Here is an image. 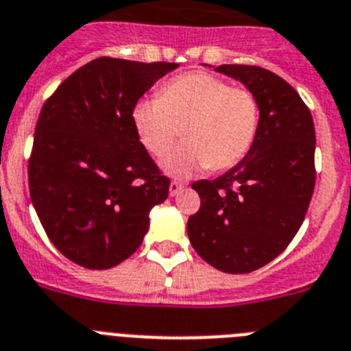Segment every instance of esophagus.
<instances>
[{
    "instance_id": "1",
    "label": "esophagus",
    "mask_w": 351,
    "mask_h": 351,
    "mask_svg": "<svg viewBox=\"0 0 351 351\" xmlns=\"http://www.w3.org/2000/svg\"><path fill=\"white\" fill-rule=\"evenodd\" d=\"M182 188H184V186H182L181 182H178V181H172V182H170V186H169V193H170V197L179 195V193H181Z\"/></svg>"
}]
</instances>
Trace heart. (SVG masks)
Masks as SVG:
<instances>
[{"label":"heart","mask_w":351,"mask_h":351,"mask_svg":"<svg viewBox=\"0 0 351 351\" xmlns=\"http://www.w3.org/2000/svg\"><path fill=\"white\" fill-rule=\"evenodd\" d=\"M131 122L140 143L154 156L169 151L182 128L184 143L161 161L165 173L182 179L206 167L227 170L243 160L256 138L259 104L250 90L195 71L173 77L160 97L136 101Z\"/></svg>","instance_id":"heart-1"}]
</instances>
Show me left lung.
Wrapping results in <instances>:
<instances>
[{"label": "left lung", "instance_id": "1", "mask_svg": "<svg viewBox=\"0 0 351 351\" xmlns=\"http://www.w3.org/2000/svg\"><path fill=\"white\" fill-rule=\"evenodd\" d=\"M215 71L256 95L259 124L243 160L191 184L200 209L188 220V238L220 271L248 274L274 261L300 229L316 181V134L309 108L280 76L256 65Z\"/></svg>", "mask_w": 351, "mask_h": 351}]
</instances>
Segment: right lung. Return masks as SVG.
Listing matches in <instances>:
<instances>
[{
    "instance_id": "add662e5",
    "label": "right lung",
    "mask_w": 351,
    "mask_h": 351,
    "mask_svg": "<svg viewBox=\"0 0 351 351\" xmlns=\"http://www.w3.org/2000/svg\"><path fill=\"white\" fill-rule=\"evenodd\" d=\"M167 62L95 58L65 80L38 115L28 163L29 195L60 252L88 269L128 259L149 230V213L169 197L131 122V110Z\"/></svg>"
}]
</instances>
